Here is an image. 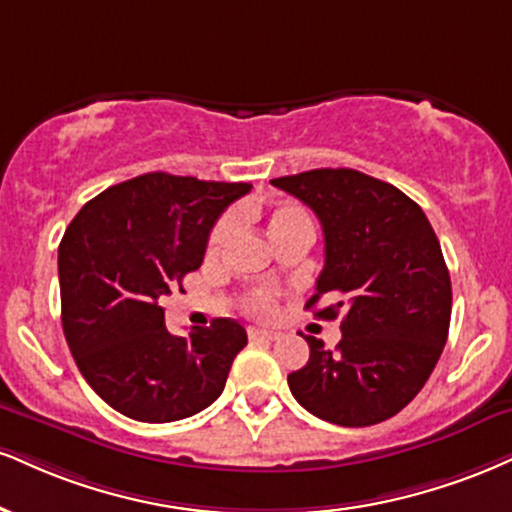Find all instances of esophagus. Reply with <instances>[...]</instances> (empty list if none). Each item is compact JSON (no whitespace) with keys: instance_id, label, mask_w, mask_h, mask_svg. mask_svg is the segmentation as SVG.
<instances>
[{"instance_id":"34e87169","label":"esophagus","mask_w":512,"mask_h":512,"mask_svg":"<svg viewBox=\"0 0 512 512\" xmlns=\"http://www.w3.org/2000/svg\"><path fill=\"white\" fill-rule=\"evenodd\" d=\"M248 338H250V341H276V338H279V331L248 329Z\"/></svg>"}]
</instances>
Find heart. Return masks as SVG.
Returning <instances> with one entry per match:
<instances>
[{"instance_id":"1","label":"heart","mask_w":512,"mask_h":512,"mask_svg":"<svg viewBox=\"0 0 512 512\" xmlns=\"http://www.w3.org/2000/svg\"><path fill=\"white\" fill-rule=\"evenodd\" d=\"M231 229H233L231 217H224L217 226H214L212 236H209V245H207L209 255H217V252L221 250V245H224L226 238H229ZM307 229H310V219H307V214L300 207L276 205L274 209H269L267 233L272 240H279L293 231H307ZM272 307H274L272 291H255L248 298V310L252 312V315H269V312H272Z\"/></svg>"}]
</instances>
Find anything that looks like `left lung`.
I'll return each instance as SVG.
<instances>
[{"label":"left lung","mask_w":512,"mask_h":512,"mask_svg":"<svg viewBox=\"0 0 512 512\" xmlns=\"http://www.w3.org/2000/svg\"><path fill=\"white\" fill-rule=\"evenodd\" d=\"M317 214L324 269L305 307L336 319L343 338L326 350L305 336L310 360L288 374L307 412L341 427H369L410 403L439 362L451 324V276L422 207L391 183L355 169H312L274 178Z\"/></svg>","instance_id":"obj_1"}]
</instances>
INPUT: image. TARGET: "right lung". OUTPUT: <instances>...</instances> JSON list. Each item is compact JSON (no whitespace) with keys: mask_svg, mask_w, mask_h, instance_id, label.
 I'll return each instance as SVG.
<instances>
[{"mask_svg":"<svg viewBox=\"0 0 512 512\" xmlns=\"http://www.w3.org/2000/svg\"><path fill=\"white\" fill-rule=\"evenodd\" d=\"M250 183L135 176L85 202L59 245L61 324L92 391L138 422H176L221 396L248 334L233 319L174 336L164 298L205 257L207 238Z\"/></svg>","mask_w":512,"mask_h":512,"instance_id":"obj_1","label":"right lung"}]
</instances>
